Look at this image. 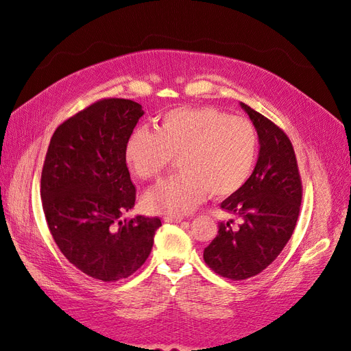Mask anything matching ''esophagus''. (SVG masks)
<instances>
[{"instance_id": "34e87169", "label": "esophagus", "mask_w": 351, "mask_h": 351, "mask_svg": "<svg viewBox=\"0 0 351 351\" xmlns=\"http://www.w3.org/2000/svg\"><path fill=\"white\" fill-rule=\"evenodd\" d=\"M184 218L182 217H176V215H170V217H165V222H170V223H178V222H181Z\"/></svg>"}]
</instances>
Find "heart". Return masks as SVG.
Masks as SVG:
<instances>
[{
    "label": "heart",
    "instance_id": "heart-1",
    "mask_svg": "<svg viewBox=\"0 0 351 351\" xmlns=\"http://www.w3.org/2000/svg\"><path fill=\"white\" fill-rule=\"evenodd\" d=\"M259 149L255 125L210 106L173 108L160 117L156 130H134L124 147L132 175L158 179L173 157L181 172L143 195L148 212L184 215L209 194L223 199L236 194L252 175Z\"/></svg>",
    "mask_w": 351,
    "mask_h": 351
}]
</instances>
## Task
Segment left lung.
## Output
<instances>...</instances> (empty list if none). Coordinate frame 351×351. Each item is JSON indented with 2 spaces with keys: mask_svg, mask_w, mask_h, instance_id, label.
I'll use <instances>...</instances> for the list:
<instances>
[{
  "mask_svg": "<svg viewBox=\"0 0 351 351\" xmlns=\"http://www.w3.org/2000/svg\"><path fill=\"white\" fill-rule=\"evenodd\" d=\"M259 138L256 166L245 186L221 203L240 219L219 222L218 236L204 249V263L215 273L246 280L280 255L298 221L302 184L287 134L263 114L241 102Z\"/></svg>",
  "mask_w": 351,
  "mask_h": 351,
  "instance_id": "1",
  "label": "left lung"
}]
</instances>
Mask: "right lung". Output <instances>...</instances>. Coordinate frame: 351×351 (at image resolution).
<instances>
[{"label":"right lung","mask_w":351,"mask_h":351,"mask_svg":"<svg viewBox=\"0 0 351 351\" xmlns=\"http://www.w3.org/2000/svg\"><path fill=\"white\" fill-rule=\"evenodd\" d=\"M143 115L130 99L88 105L53 133L41 172V199L60 252L102 282L132 276L151 254L160 218L120 221L136 200L124 147Z\"/></svg>","instance_id":"add662e5"}]
</instances>
